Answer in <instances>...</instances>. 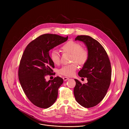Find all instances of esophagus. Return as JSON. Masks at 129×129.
Wrapping results in <instances>:
<instances>
[{
	"instance_id": "esophagus-1",
	"label": "esophagus",
	"mask_w": 129,
	"mask_h": 129,
	"mask_svg": "<svg viewBox=\"0 0 129 129\" xmlns=\"http://www.w3.org/2000/svg\"><path fill=\"white\" fill-rule=\"evenodd\" d=\"M63 78V80L64 81H66V80H67L68 79H69V77H64Z\"/></svg>"
}]
</instances>
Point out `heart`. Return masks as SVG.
Listing matches in <instances>:
<instances>
[{"label": "heart", "mask_w": 129, "mask_h": 129, "mask_svg": "<svg viewBox=\"0 0 129 129\" xmlns=\"http://www.w3.org/2000/svg\"><path fill=\"white\" fill-rule=\"evenodd\" d=\"M63 52L71 54V61L73 63L64 65L58 70L59 74L66 76H72L78 69L77 64L84 65L89 59V52L86 49L82 47L81 45L74 41H69L61 47ZM50 58L52 62L56 65L60 63V59L59 53L56 50H53L50 54Z\"/></svg>", "instance_id": "heart-1"}]
</instances>
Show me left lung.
I'll return each instance as SVG.
<instances>
[{
	"mask_svg": "<svg viewBox=\"0 0 129 129\" xmlns=\"http://www.w3.org/2000/svg\"><path fill=\"white\" fill-rule=\"evenodd\" d=\"M75 40L85 43L89 56L78 72V75L86 77L88 82L82 84L75 79L74 96L81 106L91 108L98 105L107 92L111 82V64L106 50L97 40L88 36H78Z\"/></svg>",
	"mask_w": 129,
	"mask_h": 129,
	"instance_id": "8db88e82",
	"label": "left lung"
}]
</instances>
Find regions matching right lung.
<instances>
[{
	"label": "right lung",
	"mask_w": 129,
	"mask_h": 129,
	"mask_svg": "<svg viewBox=\"0 0 129 129\" xmlns=\"http://www.w3.org/2000/svg\"><path fill=\"white\" fill-rule=\"evenodd\" d=\"M67 39L68 37L44 34L31 41L22 54L18 71L19 82L27 98L39 108H49L57 98L63 79L57 76L46 82L45 78L46 75L54 74L49 51Z\"/></svg>",
	"instance_id": "right-lung-1"
}]
</instances>
